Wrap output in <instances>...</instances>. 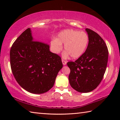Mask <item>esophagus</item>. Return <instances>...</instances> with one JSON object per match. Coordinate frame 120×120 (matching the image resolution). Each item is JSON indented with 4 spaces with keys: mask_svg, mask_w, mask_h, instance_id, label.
Instances as JSON below:
<instances>
[{
    "mask_svg": "<svg viewBox=\"0 0 120 120\" xmlns=\"http://www.w3.org/2000/svg\"><path fill=\"white\" fill-rule=\"evenodd\" d=\"M62 64L63 65H64V66H65V65H66L67 64V61H66L62 59Z\"/></svg>",
    "mask_w": 120,
    "mask_h": 120,
    "instance_id": "1",
    "label": "esophagus"
}]
</instances>
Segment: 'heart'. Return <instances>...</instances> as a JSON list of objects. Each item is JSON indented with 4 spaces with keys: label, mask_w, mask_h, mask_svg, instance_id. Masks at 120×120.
<instances>
[{
    "label": "heart",
    "mask_w": 120,
    "mask_h": 120,
    "mask_svg": "<svg viewBox=\"0 0 120 120\" xmlns=\"http://www.w3.org/2000/svg\"><path fill=\"white\" fill-rule=\"evenodd\" d=\"M89 42V37L85 32H79L72 29L64 30L58 34L57 38L50 41L52 51L58 54L62 49V44L66 51L65 56L70 55L72 58L80 57L85 52Z\"/></svg>",
    "instance_id": "heart-1"
}]
</instances>
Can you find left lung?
Returning a JSON list of instances; mask_svg holds the SVG:
<instances>
[{
  "mask_svg": "<svg viewBox=\"0 0 120 120\" xmlns=\"http://www.w3.org/2000/svg\"><path fill=\"white\" fill-rule=\"evenodd\" d=\"M85 30L89 37L86 51L75 62L67 63L70 86L80 93L90 92L98 86L106 71L109 56L103 38L89 28Z\"/></svg>",
  "mask_w": 120,
  "mask_h": 120,
  "instance_id": "left-lung-1",
  "label": "left lung"
}]
</instances>
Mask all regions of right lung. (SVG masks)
I'll return each instance as SVG.
<instances>
[{
	"label": "right lung",
	"mask_w": 120,
	"mask_h": 120,
	"mask_svg": "<svg viewBox=\"0 0 120 120\" xmlns=\"http://www.w3.org/2000/svg\"><path fill=\"white\" fill-rule=\"evenodd\" d=\"M10 61L17 82L33 94L49 90L63 67L60 56L50 52L47 44L36 41L30 28L14 42L10 51Z\"/></svg>",
	"instance_id": "obj_1"
}]
</instances>
